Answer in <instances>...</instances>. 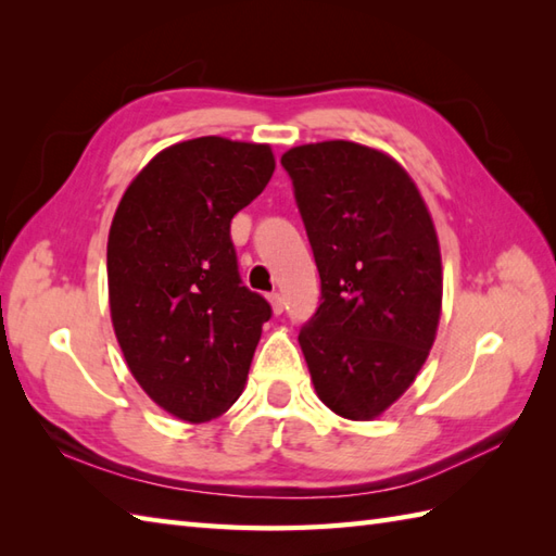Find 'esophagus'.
Wrapping results in <instances>:
<instances>
[{
  "label": "esophagus",
  "instance_id": "1",
  "mask_svg": "<svg viewBox=\"0 0 556 556\" xmlns=\"http://www.w3.org/2000/svg\"><path fill=\"white\" fill-rule=\"evenodd\" d=\"M267 301H269V305H271V311H275L277 315L285 311V296H281L279 291H271V293H267Z\"/></svg>",
  "mask_w": 556,
  "mask_h": 556
}]
</instances>
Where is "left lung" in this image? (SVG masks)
<instances>
[{"label":"left lung","instance_id":"1","mask_svg":"<svg viewBox=\"0 0 556 556\" xmlns=\"http://www.w3.org/2000/svg\"><path fill=\"white\" fill-rule=\"evenodd\" d=\"M281 167L320 271V305L299 344L315 392L372 420L416 380L440 325L442 257L406 169L351 140L291 148Z\"/></svg>","mask_w":556,"mask_h":556}]
</instances>
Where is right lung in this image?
<instances>
[{"mask_svg": "<svg viewBox=\"0 0 556 556\" xmlns=\"http://www.w3.org/2000/svg\"><path fill=\"white\" fill-rule=\"evenodd\" d=\"M269 146L205 136L148 162L108 241L114 334L128 370L172 416L205 422L241 396L271 317L243 287L231 219L265 191Z\"/></svg>", "mask_w": 556, "mask_h": 556, "instance_id": "add662e5", "label": "right lung"}]
</instances>
